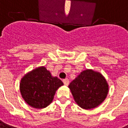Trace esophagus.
Returning <instances> with one entry per match:
<instances>
[{
    "mask_svg": "<svg viewBox=\"0 0 128 128\" xmlns=\"http://www.w3.org/2000/svg\"><path fill=\"white\" fill-rule=\"evenodd\" d=\"M63 83H64V84L66 85V86H68V84H69V79H63Z\"/></svg>",
    "mask_w": 128,
    "mask_h": 128,
    "instance_id": "34e87169",
    "label": "esophagus"
}]
</instances>
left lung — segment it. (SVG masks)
Here are the masks:
<instances>
[{
	"instance_id": "obj_1",
	"label": "left lung",
	"mask_w": 128,
	"mask_h": 128,
	"mask_svg": "<svg viewBox=\"0 0 128 128\" xmlns=\"http://www.w3.org/2000/svg\"><path fill=\"white\" fill-rule=\"evenodd\" d=\"M74 100L80 107L91 110L105 100L109 86L102 74L92 70H86L70 84Z\"/></svg>"
}]
</instances>
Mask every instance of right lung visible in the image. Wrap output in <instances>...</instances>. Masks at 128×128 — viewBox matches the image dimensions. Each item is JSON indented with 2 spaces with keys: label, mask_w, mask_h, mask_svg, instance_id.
<instances>
[{
  "label": "right lung",
  "mask_w": 128,
  "mask_h": 128,
  "mask_svg": "<svg viewBox=\"0 0 128 128\" xmlns=\"http://www.w3.org/2000/svg\"><path fill=\"white\" fill-rule=\"evenodd\" d=\"M62 85L60 79L53 76L45 67L42 66L24 76L19 88L23 99L28 105L43 109L52 103L56 91Z\"/></svg>",
  "instance_id": "1"
}]
</instances>
